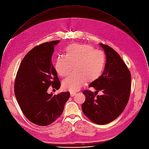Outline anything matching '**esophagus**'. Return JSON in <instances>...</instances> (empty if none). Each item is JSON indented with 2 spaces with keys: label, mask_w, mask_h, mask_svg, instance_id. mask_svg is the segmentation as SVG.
<instances>
[{
  "label": "esophagus",
  "mask_w": 149,
  "mask_h": 149,
  "mask_svg": "<svg viewBox=\"0 0 149 149\" xmlns=\"http://www.w3.org/2000/svg\"><path fill=\"white\" fill-rule=\"evenodd\" d=\"M70 96H71V97H73L74 96H75L76 92H71L70 93Z\"/></svg>",
  "instance_id": "34e87169"
}]
</instances>
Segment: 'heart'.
I'll return each instance as SVG.
<instances>
[{"instance_id":"1","label":"heart","mask_w":149,"mask_h":149,"mask_svg":"<svg viewBox=\"0 0 149 149\" xmlns=\"http://www.w3.org/2000/svg\"><path fill=\"white\" fill-rule=\"evenodd\" d=\"M106 64L103 52L95 50L90 45L72 44L65 50V55L57 57L55 69L61 77H65L72 70L74 71L63 80L62 88L70 92L79 91L86 83L97 80L101 76Z\"/></svg>"}]
</instances>
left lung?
I'll use <instances>...</instances> for the list:
<instances>
[{
    "instance_id": "obj_1",
    "label": "left lung",
    "mask_w": 149,
    "mask_h": 149,
    "mask_svg": "<svg viewBox=\"0 0 149 149\" xmlns=\"http://www.w3.org/2000/svg\"><path fill=\"white\" fill-rule=\"evenodd\" d=\"M106 55L104 70L89 87L96 91L83 92L85 100L81 108L85 116L97 125H105L116 119L123 111L130 94L131 76L126 65L118 53L108 45L100 43ZM102 90V95L95 93Z\"/></svg>"
}]
</instances>
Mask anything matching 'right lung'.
<instances>
[{
	"label": "right lung",
	"instance_id": "add662e5",
	"mask_svg": "<svg viewBox=\"0 0 149 149\" xmlns=\"http://www.w3.org/2000/svg\"><path fill=\"white\" fill-rule=\"evenodd\" d=\"M59 40L43 43L31 49L24 57L17 73L14 92L22 112L31 122L46 126L62 114L70 97L68 92L53 95L49 87L58 90L60 82L52 57Z\"/></svg>",
	"mask_w": 149,
	"mask_h": 149
}]
</instances>
